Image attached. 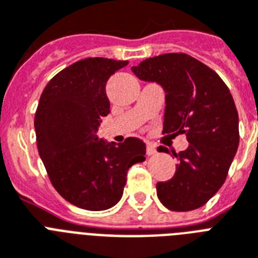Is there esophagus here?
Listing matches in <instances>:
<instances>
[{"label":"esophagus","instance_id":"obj_1","mask_svg":"<svg viewBox=\"0 0 258 258\" xmlns=\"http://www.w3.org/2000/svg\"><path fill=\"white\" fill-rule=\"evenodd\" d=\"M146 153H147V155H154V154H157V147H155V145H153V143H147Z\"/></svg>","mask_w":258,"mask_h":258}]
</instances>
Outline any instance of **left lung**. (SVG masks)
<instances>
[{"label": "left lung", "mask_w": 258, "mask_h": 258, "mask_svg": "<svg viewBox=\"0 0 258 258\" xmlns=\"http://www.w3.org/2000/svg\"><path fill=\"white\" fill-rule=\"evenodd\" d=\"M131 70L141 80L165 89L163 134H184L190 143L174 154L175 174L158 182V198L174 212L204 206L224 184L240 143L232 93L212 68L186 53L159 54Z\"/></svg>", "instance_id": "left-lung-1"}]
</instances>
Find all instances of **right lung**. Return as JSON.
I'll return each mask as SVG.
<instances>
[{"label": "right lung", "mask_w": 258, "mask_h": 258, "mask_svg": "<svg viewBox=\"0 0 258 258\" xmlns=\"http://www.w3.org/2000/svg\"><path fill=\"white\" fill-rule=\"evenodd\" d=\"M127 64L104 57L74 62L50 79L38 101V154L53 187L78 208H112L123 196L130 167L146 159V145L138 138L116 145L96 135L109 113L107 82Z\"/></svg>", "instance_id": "add662e5"}]
</instances>
